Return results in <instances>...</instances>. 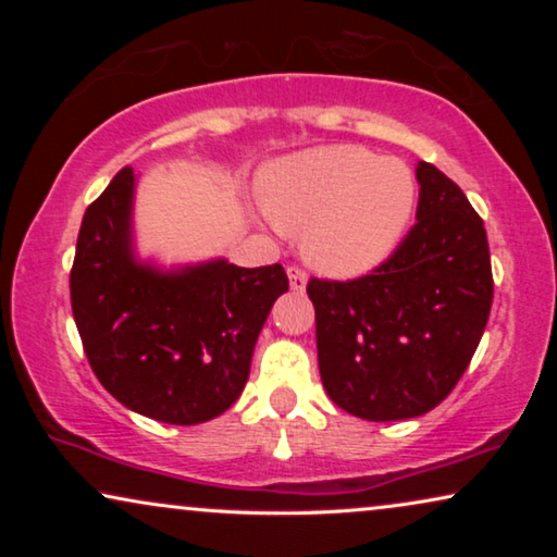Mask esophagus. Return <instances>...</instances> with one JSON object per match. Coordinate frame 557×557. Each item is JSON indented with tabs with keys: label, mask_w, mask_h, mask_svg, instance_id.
I'll list each match as a JSON object with an SVG mask.
<instances>
[{
	"label": "esophagus",
	"mask_w": 557,
	"mask_h": 557,
	"mask_svg": "<svg viewBox=\"0 0 557 557\" xmlns=\"http://www.w3.org/2000/svg\"><path fill=\"white\" fill-rule=\"evenodd\" d=\"M288 284H292L294 292H304L307 288V273H304L299 265H288Z\"/></svg>",
	"instance_id": "esophagus-1"
}]
</instances>
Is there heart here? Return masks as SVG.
I'll list each match as a JSON object with an SVG mask.
<instances>
[{"label": "heart", "instance_id": "b5f03b06", "mask_svg": "<svg viewBox=\"0 0 557 557\" xmlns=\"http://www.w3.org/2000/svg\"><path fill=\"white\" fill-rule=\"evenodd\" d=\"M281 231L301 235L304 258L330 276H360L387 261L413 220L418 185L400 159L360 147H319L276 159L258 180Z\"/></svg>", "mask_w": 557, "mask_h": 557}]
</instances>
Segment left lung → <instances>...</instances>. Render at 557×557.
Returning <instances> with one entry per match:
<instances>
[{
	"mask_svg": "<svg viewBox=\"0 0 557 557\" xmlns=\"http://www.w3.org/2000/svg\"><path fill=\"white\" fill-rule=\"evenodd\" d=\"M416 225L368 276L311 278L324 391L364 421L429 413L454 391L490 319L494 281L482 218L461 187L416 166Z\"/></svg>",
	"mask_w": 557,
	"mask_h": 557,
	"instance_id": "8db88e82",
	"label": "left lung"
}]
</instances>
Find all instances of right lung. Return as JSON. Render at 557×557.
<instances>
[{
    "label": "right lung",
    "instance_id": "add662e5",
    "mask_svg": "<svg viewBox=\"0 0 557 557\" xmlns=\"http://www.w3.org/2000/svg\"><path fill=\"white\" fill-rule=\"evenodd\" d=\"M136 177L124 166L83 215L71 304L101 385L134 413L195 425L238 400L273 301L288 292L281 263L218 261L162 271L134 253Z\"/></svg>",
    "mask_w": 557,
    "mask_h": 557
}]
</instances>
